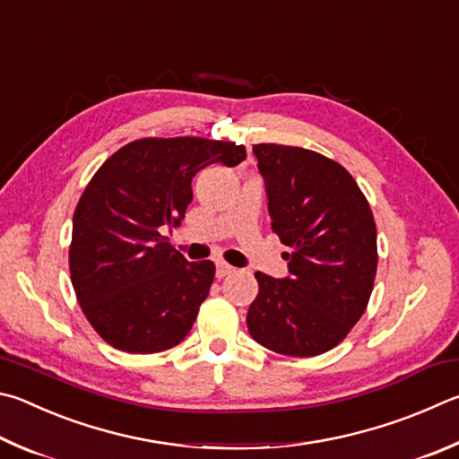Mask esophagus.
I'll return each mask as SVG.
<instances>
[{
	"label": "esophagus",
	"mask_w": 459,
	"mask_h": 459,
	"mask_svg": "<svg viewBox=\"0 0 459 459\" xmlns=\"http://www.w3.org/2000/svg\"><path fill=\"white\" fill-rule=\"evenodd\" d=\"M232 271H235V266H230V264H227L224 261L216 263V277H219V279L227 277V274H230Z\"/></svg>",
	"instance_id": "esophagus-1"
}]
</instances>
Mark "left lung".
Wrapping results in <instances>:
<instances>
[{
    "instance_id": "obj_1",
    "label": "left lung",
    "mask_w": 459,
    "mask_h": 459,
    "mask_svg": "<svg viewBox=\"0 0 459 459\" xmlns=\"http://www.w3.org/2000/svg\"><path fill=\"white\" fill-rule=\"evenodd\" d=\"M271 229L289 274L255 273L248 307L251 337L274 353L321 355L345 339L369 303L377 271V230L368 198L351 174L313 150L255 144Z\"/></svg>"
}]
</instances>
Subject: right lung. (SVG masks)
<instances>
[{"label":"right lung","instance_id":"obj_1","mask_svg":"<svg viewBox=\"0 0 459 459\" xmlns=\"http://www.w3.org/2000/svg\"><path fill=\"white\" fill-rule=\"evenodd\" d=\"M245 158L235 143L143 138L100 166L74 212L70 274L82 311L106 343L158 353L188 335L214 263H188L162 230L185 219L198 170Z\"/></svg>","mask_w":459,"mask_h":459}]
</instances>
